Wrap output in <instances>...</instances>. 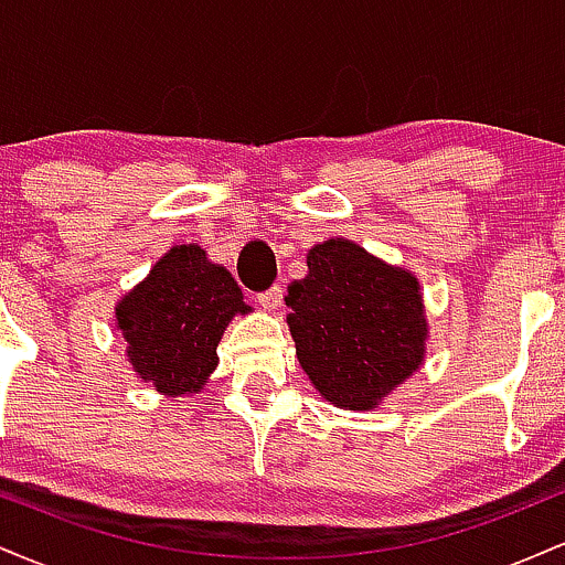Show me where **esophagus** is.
<instances>
[{"label": "esophagus", "instance_id": "34e87169", "mask_svg": "<svg viewBox=\"0 0 565 565\" xmlns=\"http://www.w3.org/2000/svg\"><path fill=\"white\" fill-rule=\"evenodd\" d=\"M257 302H260L265 310H278V308H281V302H284L281 284H276V287H270L268 291H260V295H257Z\"/></svg>", "mask_w": 565, "mask_h": 565}]
</instances>
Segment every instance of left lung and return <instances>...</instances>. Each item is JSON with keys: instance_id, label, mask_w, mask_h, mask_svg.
I'll return each mask as SVG.
<instances>
[{"instance_id": "left-lung-1", "label": "left lung", "mask_w": 565, "mask_h": 565, "mask_svg": "<svg viewBox=\"0 0 565 565\" xmlns=\"http://www.w3.org/2000/svg\"><path fill=\"white\" fill-rule=\"evenodd\" d=\"M287 308L302 372L334 406L377 408L423 366L419 281L348 238L308 252V276L289 284Z\"/></svg>"}]
</instances>
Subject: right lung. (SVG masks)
<instances>
[{"mask_svg":"<svg viewBox=\"0 0 565 565\" xmlns=\"http://www.w3.org/2000/svg\"><path fill=\"white\" fill-rule=\"evenodd\" d=\"M242 289L199 244L172 246L116 305L127 359L161 395L199 393L217 366V342L236 313H249Z\"/></svg>","mask_w":565,"mask_h":565,"instance_id":"add662e5","label":"right lung"}]
</instances>
